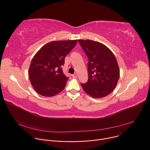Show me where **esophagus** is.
I'll return each instance as SVG.
<instances>
[{
	"label": "esophagus",
	"instance_id": "esophagus-1",
	"mask_svg": "<svg viewBox=\"0 0 150 150\" xmlns=\"http://www.w3.org/2000/svg\"><path fill=\"white\" fill-rule=\"evenodd\" d=\"M72 77H77V73H74V74L72 75Z\"/></svg>",
	"mask_w": 150,
	"mask_h": 150
}]
</instances>
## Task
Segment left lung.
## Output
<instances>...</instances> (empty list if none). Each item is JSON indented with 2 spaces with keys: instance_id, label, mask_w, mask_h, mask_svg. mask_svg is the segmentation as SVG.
Masks as SVG:
<instances>
[{
  "instance_id": "1",
  "label": "left lung",
  "mask_w": 150,
  "mask_h": 150,
  "mask_svg": "<svg viewBox=\"0 0 150 150\" xmlns=\"http://www.w3.org/2000/svg\"><path fill=\"white\" fill-rule=\"evenodd\" d=\"M79 42L88 58V80L81 83L82 88L93 98H102L115 88L120 70L115 56L103 43L79 39Z\"/></svg>"
}]
</instances>
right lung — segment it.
Here are the masks:
<instances>
[{
    "mask_svg": "<svg viewBox=\"0 0 150 150\" xmlns=\"http://www.w3.org/2000/svg\"><path fill=\"white\" fill-rule=\"evenodd\" d=\"M78 40H58L43 45L33 57L29 68L30 82L38 93L54 96L65 87L67 77L62 66L65 57L76 45Z\"/></svg>",
    "mask_w": 150,
    "mask_h": 150,
    "instance_id": "1",
    "label": "right lung"
}]
</instances>
